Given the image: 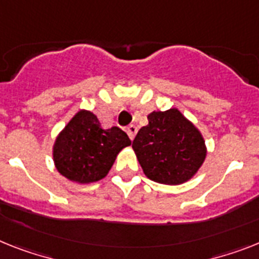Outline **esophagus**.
<instances>
[{
	"instance_id": "obj_1",
	"label": "esophagus",
	"mask_w": 259,
	"mask_h": 259,
	"mask_svg": "<svg viewBox=\"0 0 259 259\" xmlns=\"http://www.w3.org/2000/svg\"><path fill=\"white\" fill-rule=\"evenodd\" d=\"M126 133L129 136L130 140H134V137L137 134V126L136 125H129L126 127Z\"/></svg>"
}]
</instances>
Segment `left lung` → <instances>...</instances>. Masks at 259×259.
Segmentation results:
<instances>
[{"mask_svg":"<svg viewBox=\"0 0 259 259\" xmlns=\"http://www.w3.org/2000/svg\"><path fill=\"white\" fill-rule=\"evenodd\" d=\"M133 141L143 174L156 183L178 186L203 166L207 146L200 130L177 108L154 110Z\"/></svg>","mask_w":259,"mask_h":259,"instance_id":"left-lung-1","label":"left lung"}]
</instances>
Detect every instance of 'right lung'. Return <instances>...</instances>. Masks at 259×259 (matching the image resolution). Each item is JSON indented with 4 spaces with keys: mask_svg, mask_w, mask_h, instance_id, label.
<instances>
[{
    "mask_svg": "<svg viewBox=\"0 0 259 259\" xmlns=\"http://www.w3.org/2000/svg\"><path fill=\"white\" fill-rule=\"evenodd\" d=\"M130 145L123 130L117 126L103 129L96 114L81 109L55 138L52 159L66 179L77 184L95 183L108 175L119 151Z\"/></svg>",
    "mask_w": 259,
    "mask_h": 259,
    "instance_id": "1",
    "label": "right lung"
}]
</instances>
